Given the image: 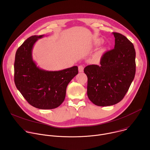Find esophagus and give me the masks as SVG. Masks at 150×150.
<instances>
[{
	"instance_id": "esophagus-1",
	"label": "esophagus",
	"mask_w": 150,
	"mask_h": 150,
	"mask_svg": "<svg viewBox=\"0 0 150 150\" xmlns=\"http://www.w3.org/2000/svg\"><path fill=\"white\" fill-rule=\"evenodd\" d=\"M78 71H79V72H82L83 71V66L79 65L78 67Z\"/></svg>"
}]
</instances>
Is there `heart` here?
Masks as SVG:
<instances>
[{
	"label": "heart",
	"mask_w": 150,
	"mask_h": 150,
	"mask_svg": "<svg viewBox=\"0 0 150 150\" xmlns=\"http://www.w3.org/2000/svg\"><path fill=\"white\" fill-rule=\"evenodd\" d=\"M103 50H100L99 52H98L95 54V56H94V59H99L100 57V56H101V54L103 53Z\"/></svg>",
	"instance_id": "b5f03b06"
}]
</instances>
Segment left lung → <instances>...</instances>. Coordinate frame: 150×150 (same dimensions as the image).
I'll return each instance as SVG.
<instances>
[{
    "label": "left lung",
    "mask_w": 150,
    "mask_h": 150,
    "mask_svg": "<svg viewBox=\"0 0 150 150\" xmlns=\"http://www.w3.org/2000/svg\"><path fill=\"white\" fill-rule=\"evenodd\" d=\"M113 34L115 48L103 55L100 65H88L83 70L88 78V97L98 106L112 105L120 102L135 75L136 53L133 44L120 33Z\"/></svg>",
    "instance_id": "left-lung-1"
}]
</instances>
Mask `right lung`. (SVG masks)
I'll return each mask as SVG.
<instances>
[{"mask_svg": "<svg viewBox=\"0 0 150 150\" xmlns=\"http://www.w3.org/2000/svg\"><path fill=\"white\" fill-rule=\"evenodd\" d=\"M43 36H31L18 49L14 81L30 104L40 109H53L63 102L68 85L78 74V69L74 66L59 71H49L38 68L33 59L32 50L35 42Z\"/></svg>", "mask_w": 150, "mask_h": 150, "instance_id": "1", "label": "right lung"}]
</instances>
